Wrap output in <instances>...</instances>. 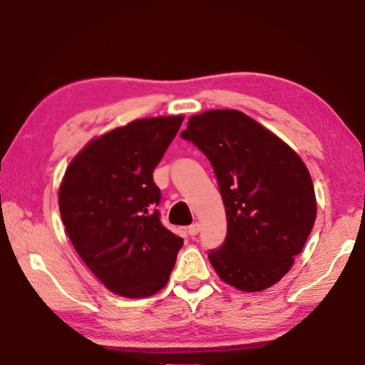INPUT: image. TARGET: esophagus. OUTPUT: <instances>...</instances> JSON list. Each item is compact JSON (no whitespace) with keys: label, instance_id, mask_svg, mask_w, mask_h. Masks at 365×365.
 I'll return each mask as SVG.
<instances>
[{"label":"esophagus","instance_id":"esophagus-1","mask_svg":"<svg viewBox=\"0 0 365 365\" xmlns=\"http://www.w3.org/2000/svg\"><path fill=\"white\" fill-rule=\"evenodd\" d=\"M200 230H201V225L197 224V222H195V224H191V225L188 227V233H190V237H196V235L200 233Z\"/></svg>","mask_w":365,"mask_h":365}]
</instances>
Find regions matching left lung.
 <instances>
[{
	"mask_svg": "<svg viewBox=\"0 0 365 365\" xmlns=\"http://www.w3.org/2000/svg\"><path fill=\"white\" fill-rule=\"evenodd\" d=\"M182 138L209 159L225 206V242L209 251V262L242 292L272 287L292 269L316 222V193L304 163L235 109L190 117Z\"/></svg>",
	"mask_w": 365,
	"mask_h": 365,
	"instance_id": "obj_1",
	"label": "left lung"
}]
</instances>
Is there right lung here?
<instances>
[{"label":"right lung","mask_w":365,"mask_h":365,"mask_svg":"<svg viewBox=\"0 0 365 365\" xmlns=\"http://www.w3.org/2000/svg\"><path fill=\"white\" fill-rule=\"evenodd\" d=\"M182 122L183 115L138 119L91 140L61 183L59 211L73 248L104 287L125 298L164 288L183 245L160 224L153 180Z\"/></svg>","instance_id":"right-lung-1"}]
</instances>
